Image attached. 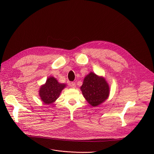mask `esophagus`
Segmentation results:
<instances>
[{"mask_svg": "<svg viewBox=\"0 0 154 154\" xmlns=\"http://www.w3.org/2000/svg\"><path fill=\"white\" fill-rule=\"evenodd\" d=\"M69 85L71 88H75V87H76V85H75V82H69Z\"/></svg>", "mask_w": 154, "mask_h": 154, "instance_id": "1", "label": "esophagus"}]
</instances>
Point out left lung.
Returning a JSON list of instances; mask_svg holds the SVG:
<instances>
[{
	"label": "left lung",
	"instance_id": "obj_1",
	"mask_svg": "<svg viewBox=\"0 0 154 154\" xmlns=\"http://www.w3.org/2000/svg\"><path fill=\"white\" fill-rule=\"evenodd\" d=\"M84 98L92 106L96 107L106 100L109 95V86L103 77L91 72L84 80L80 87Z\"/></svg>",
	"mask_w": 154,
	"mask_h": 154
}]
</instances>
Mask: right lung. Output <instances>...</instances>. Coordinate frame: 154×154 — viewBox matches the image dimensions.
<instances>
[{
	"instance_id": "obj_1",
	"label": "right lung",
	"mask_w": 154,
	"mask_h": 154,
	"mask_svg": "<svg viewBox=\"0 0 154 154\" xmlns=\"http://www.w3.org/2000/svg\"><path fill=\"white\" fill-rule=\"evenodd\" d=\"M66 86L65 84L58 82L55 77H48L45 84L40 88L39 95L40 99L45 104L52 103L59 98L62 91Z\"/></svg>"
}]
</instances>
